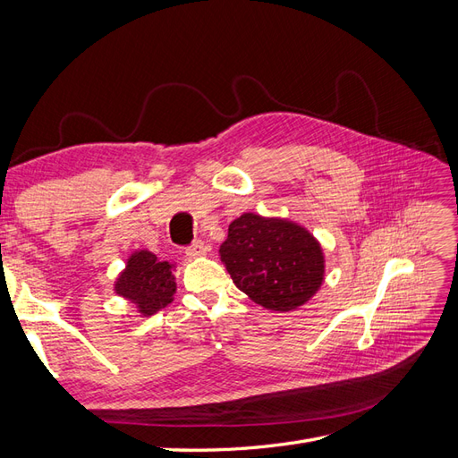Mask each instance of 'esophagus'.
<instances>
[{
	"label": "esophagus",
	"mask_w": 458,
	"mask_h": 458,
	"mask_svg": "<svg viewBox=\"0 0 458 458\" xmlns=\"http://www.w3.org/2000/svg\"><path fill=\"white\" fill-rule=\"evenodd\" d=\"M208 252H210V246L204 244V242H195V244L189 246L187 250H185V254H187L189 258H202V256H206Z\"/></svg>",
	"instance_id": "esophagus-1"
}]
</instances>
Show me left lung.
I'll return each instance as SVG.
<instances>
[{
    "label": "left lung",
    "instance_id": "1",
    "mask_svg": "<svg viewBox=\"0 0 458 458\" xmlns=\"http://www.w3.org/2000/svg\"><path fill=\"white\" fill-rule=\"evenodd\" d=\"M219 258L237 288L271 311L306 306L325 283L321 242L286 217L246 212L233 219Z\"/></svg>",
    "mask_w": 458,
    "mask_h": 458
}]
</instances>
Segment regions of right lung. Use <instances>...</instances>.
Instances as JSON below:
<instances>
[{
    "label": "right lung",
    "mask_w": 458,
    "mask_h": 458,
    "mask_svg": "<svg viewBox=\"0 0 458 458\" xmlns=\"http://www.w3.org/2000/svg\"><path fill=\"white\" fill-rule=\"evenodd\" d=\"M174 273L175 263L162 261L148 250H135L116 276L114 293L141 317H150L174 301L177 290Z\"/></svg>",
    "instance_id": "right-lung-1"
}]
</instances>
